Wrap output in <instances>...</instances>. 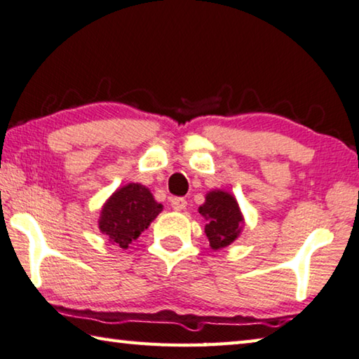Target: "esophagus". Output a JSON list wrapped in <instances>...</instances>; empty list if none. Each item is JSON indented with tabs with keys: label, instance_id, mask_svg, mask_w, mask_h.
Returning <instances> with one entry per match:
<instances>
[{
	"label": "esophagus",
	"instance_id": "34e87169",
	"mask_svg": "<svg viewBox=\"0 0 359 359\" xmlns=\"http://www.w3.org/2000/svg\"><path fill=\"white\" fill-rule=\"evenodd\" d=\"M170 202H172V208H173V210H176V212L184 210L186 205H187V201H186L184 197H173Z\"/></svg>",
	"mask_w": 359,
	"mask_h": 359
}]
</instances>
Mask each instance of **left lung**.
<instances>
[{
  "label": "left lung",
  "instance_id": "1",
  "mask_svg": "<svg viewBox=\"0 0 359 359\" xmlns=\"http://www.w3.org/2000/svg\"><path fill=\"white\" fill-rule=\"evenodd\" d=\"M205 218V234L213 250L233 244L244 229V215L236 197L228 191L213 189L207 192L205 202L198 207Z\"/></svg>",
  "mask_w": 359,
  "mask_h": 359
}]
</instances>
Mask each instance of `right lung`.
Returning <instances> with one entry per match:
<instances>
[{
    "label": "right lung",
    "mask_w": 359,
    "mask_h": 359,
    "mask_svg": "<svg viewBox=\"0 0 359 359\" xmlns=\"http://www.w3.org/2000/svg\"><path fill=\"white\" fill-rule=\"evenodd\" d=\"M162 210L163 205L154 198L146 186L128 183L118 187L104 202L97 219L99 231L114 245L128 249Z\"/></svg>",
    "instance_id": "right-lung-1"
}]
</instances>
